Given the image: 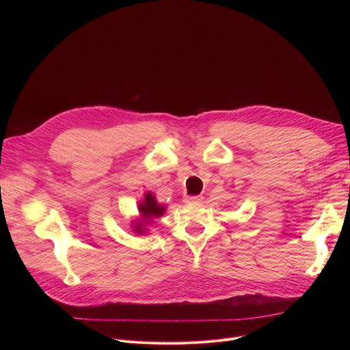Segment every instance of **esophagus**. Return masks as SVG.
Segmentation results:
<instances>
[{"mask_svg": "<svg viewBox=\"0 0 350 350\" xmlns=\"http://www.w3.org/2000/svg\"><path fill=\"white\" fill-rule=\"evenodd\" d=\"M202 196L201 195H195V196H187L185 198V202L187 204H199V202H202Z\"/></svg>", "mask_w": 350, "mask_h": 350, "instance_id": "1", "label": "esophagus"}]
</instances>
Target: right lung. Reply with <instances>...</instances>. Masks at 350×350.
Returning a JSON list of instances; mask_svg holds the SVG:
<instances>
[{"label":"right lung","instance_id":"right-lung-1","mask_svg":"<svg viewBox=\"0 0 350 350\" xmlns=\"http://www.w3.org/2000/svg\"><path fill=\"white\" fill-rule=\"evenodd\" d=\"M139 217L131 223L133 231L138 235H144L148 232L146 224L151 223L154 219L162 217L166 212V205H162L157 201V196L152 192H145L144 199L138 202Z\"/></svg>","mask_w":350,"mask_h":350}]
</instances>
